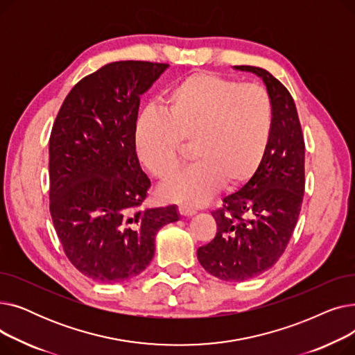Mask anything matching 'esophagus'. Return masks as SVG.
Returning a JSON list of instances; mask_svg holds the SVG:
<instances>
[{"label": "esophagus", "instance_id": "obj_1", "mask_svg": "<svg viewBox=\"0 0 355 355\" xmlns=\"http://www.w3.org/2000/svg\"><path fill=\"white\" fill-rule=\"evenodd\" d=\"M178 211H180V214L184 216V217H191V216H194V214L197 213L194 209H191V207H189V206H180V207H178Z\"/></svg>", "mask_w": 355, "mask_h": 355}]
</instances>
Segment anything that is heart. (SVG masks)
<instances>
[{
  "label": "heart",
  "instance_id": "obj_1",
  "mask_svg": "<svg viewBox=\"0 0 355 355\" xmlns=\"http://www.w3.org/2000/svg\"><path fill=\"white\" fill-rule=\"evenodd\" d=\"M273 103L259 83H240L211 71H197L168 92L164 114L145 110L135 123L142 164L158 178L178 165L182 142L193 144L197 161L162 185L168 200L200 204L225 181H249L262 164L273 132Z\"/></svg>",
  "mask_w": 355,
  "mask_h": 355
}]
</instances>
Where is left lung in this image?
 I'll return each mask as SVG.
<instances>
[{
	"label": "left lung",
	"instance_id": "8db88e82",
	"mask_svg": "<svg viewBox=\"0 0 355 355\" xmlns=\"http://www.w3.org/2000/svg\"><path fill=\"white\" fill-rule=\"evenodd\" d=\"M257 74L273 103V132L254 175L213 211L216 237L197 250L200 265L227 282H243L270 269L295 230L305 191V142L289 90L254 66H234Z\"/></svg>",
	"mask_w": 355,
	"mask_h": 355
}]
</instances>
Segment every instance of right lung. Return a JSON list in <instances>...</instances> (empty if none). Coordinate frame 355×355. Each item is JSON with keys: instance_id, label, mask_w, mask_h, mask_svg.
<instances>
[{"instance_id": "obj_1", "label": "right lung", "mask_w": 355, "mask_h": 355, "mask_svg": "<svg viewBox=\"0 0 355 355\" xmlns=\"http://www.w3.org/2000/svg\"><path fill=\"white\" fill-rule=\"evenodd\" d=\"M168 67L105 64L69 92L49 142L50 214L71 265L103 284L135 277L151 263L158 230L175 206L141 210L151 181L141 170L135 123L144 93Z\"/></svg>"}]
</instances>
